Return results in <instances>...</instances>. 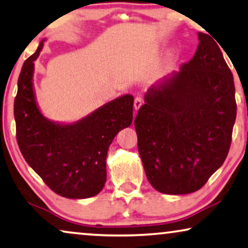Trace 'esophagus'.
<instances>
[{
	"label": "esophagus",
	"mask_w": 248,
	"mask_h": 248,
	"mask_svg": "<svg viewBox=\"0 0 248 248\" xmlns=\"http://www.w3.org/2000/svg\"><path fill=\"white\" fill-rule=\"evenodd\" d=\"M141 104H142L141 97H140V96H136V97H135V101H134V108H135V110H138L139 108L141 107Z\"/></svg>",
	"instance_id": "obj_1"
}]
</instances>
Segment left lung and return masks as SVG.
<instances>
[{
	"instance_id": "obj_1",
	"label": "left lung",
	"mask_w": 248,
	"mask_h": 248,
	"mask_svg": "<svg viewBox=\"0 0 248 248\" xmlns=\"http://www.w3.org/2000/svg\"><path fill=\"white\" fill-rule=\"evenodd\" d=\"M193 58L149 89L135 118L138 151L153 187L200 190L227 157L237 104L232 71L217 43L199 32Z\"/></svg>"
}]
</instances>
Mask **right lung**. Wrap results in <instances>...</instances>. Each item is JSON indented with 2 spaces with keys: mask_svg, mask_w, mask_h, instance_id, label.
Instances as JSON below:
<instances>
[{
  "mask_svg": "<svg viewBox=\"0 0 248 248\" xmlns=\"http://www.w3.org/2000/svg\"><path fill=\"white\" fill-rule=\"evenodd\" d=\"M36 53L24 62L15 99L21 154L55 193L68 199L96 195L107 180L108 149L121 129L132 123L134 96L124 95L73 124H56L43 117L32 89Z\"/></svg>",
  "mask_w": 248,
  "mask_h": 248,
  "instance_id": "1",
  "label": "right lung"
}]
</instances>
